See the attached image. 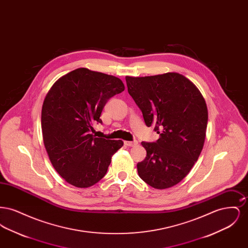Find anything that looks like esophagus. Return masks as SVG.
Returning a JSON list of instances; mask_svg holds the SVG:
<instances>
[{
	"label": "esophagus",
	"instance_id": "34e87169",
	"mask_svg": "<svg viewBox=\"0 0 248 248\" xmlns=\"http://www.w3.org/2000/svg\"><path fill=\"white\" fill-rule=\"evenodd\" d=\"M124 145L128 147H134L138 145V141H124Z\"/></svg>",
	"mask_w": 248,
	"mask_h": 248
}]
</instances>
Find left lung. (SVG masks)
<instances>
[{
	"mask_svg": "<svg viewBox=\"0 0 248 248\" xmlns=\"http://www.w3.org/2000/svg\"><path fill=\"white\" fill-rule=\"evenodd\" d=\"M125 81L146 125H154L160 135L156 142H141L147 155L137 165L139 176L155 189L171 188L200 156L208 120L205 100L197 86L177 72L126 76Z\"/></svg>",
	"mask_w": 248,
	"mask_h": 248,
	"instance_id": "left-lung-1",
	"label": "left lung"
}]
</instances>
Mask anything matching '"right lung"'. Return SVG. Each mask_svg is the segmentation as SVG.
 Masks as SVG:
<instances>
[{"instance_id":"right-lung-1","label":"right lung","mask_w":248,"mask_h":248,"mask_svg":"<svg viewBox=\"0 0 248 248\" xmlns=\"http://www.w3.org/2000/svg\"><path fill=\"white\" fill-rule=\"evenodd\" d=\"M124 90L115 76L79 68L52 85L42 108L43 140L53 167L65 181L88 188L106 175L123 140L94 138L90 132L107 101Z\"/></svg>"}]
</instances>
